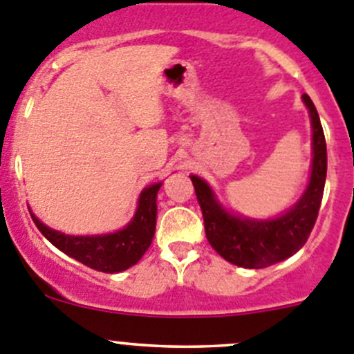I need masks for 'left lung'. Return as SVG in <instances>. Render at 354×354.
<instances>
[{"mask_svg": "<svg viewBox=\"0 0 354 354\" xmlns=\"http://www.w3.org/2000/svg\"><path fill=\"white\" fill-rule=\"evenodd\" d=\"M303 100L313 126V166L306 192L289 212L270 221L236 218L221 209L205 181L190 176L202 209L205 236L228 263L242 268H266L280 263L306 243L317 223L327 178V143L317 107L308 95H303Z\"/></svg>", "mask_w": 354, "mask_h": 354, "instance_id": "left-lung-1", "label": "left lung"}]
</instances>
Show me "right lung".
I'll use <instances>...</instances> for the list:
<instances>
[{
  "label": "right lung",
  "mask_w": 354,
  "mask_h": 354,
  "mask_svg": "<svg viewBox=\"0 0 354 354\" xmlns=\"http://www.w3.org/2000/svg\"><path fill=\"white\" fill-rule=\"evenodd\" d=\"M160 185L156 183L145 188L140 195L138 209L133 221L124 230L109 235L97 236H71L44 226L39 219L32 216L37 230L53 243L57 249L74 257L84 266L104 273H118L131 268L138 263L145 250L152 243L156 233L157 216V192Z\"/></svg>",
  "instance_id": "obj_1"
}]
</instances>
